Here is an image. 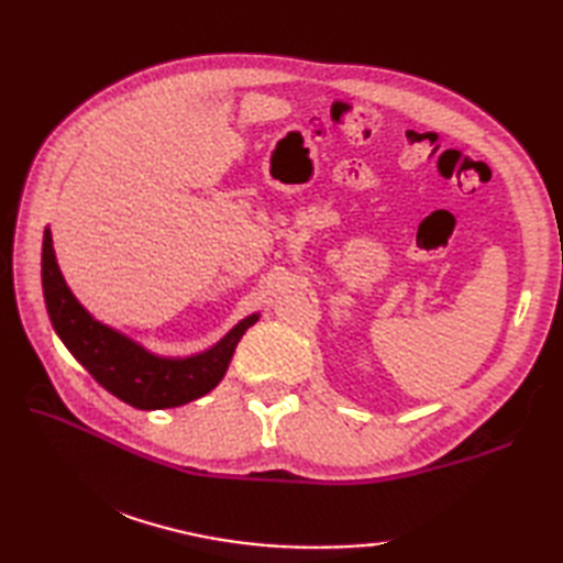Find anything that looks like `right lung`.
Segmentation results:
<instances>
[{
    "label": "right lung",
    "instance_id": "right-lung-1",
    "mask_svg": "<svg viewBox=\"0 0 563 563\" xmlns=\"http://www.w3.org/2000/svg\"><path fill=\"white\" fill-rule=\"evenodd\" d=\"M41 278L47 317L65 349L106 391L142 411L174 409L212 391L230 367L239 339L261 317L258 312L244 317L200 353L159 355L128 333L103 324L77 300L57 266L51 227H45L43 234Z\"/></svg>",
    "mask_w": 563,
    "mask_h": 563
}]
</instances>
